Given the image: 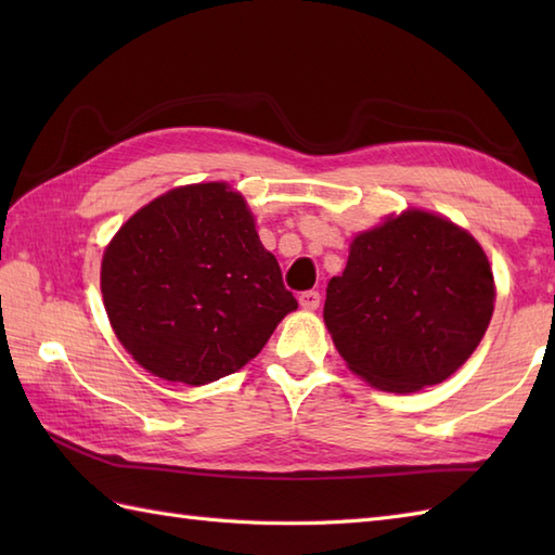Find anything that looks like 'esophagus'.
<instances>
[{"label": "esophagus", "instance_id": "obj_1", "mask_svg": "<svg viewBox=\"0 0 555 555\" xmlns=\"http://www.w3.org/2000/svg\"><path fill=\"white\" fill-rule=\"evenodd\" d=\"M300 308L302 310H317L320 308V293L317 291H305V293H300Z\"/></svg>", "mask_w": 555, "mask_h": 555}]
</instances>
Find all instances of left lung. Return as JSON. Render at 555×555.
<instances>
[{
  "instance_id": "1",
  "label": "left lung",
  "mask_w": 555,
  "mask_h": 555,
  "mask_svg": "<svg viewBox=\"0 0 555 555\" xmlns=\"http://www.w3.org/2000/svg\"><path fill=\"white\" fill-rule=\"evenodd\" d=\"M493 274L473 235L410 209L360 233L326 286L324 322L348 367L384 391L448 379L485 336Z\"/></svg>"
}]
</instances>
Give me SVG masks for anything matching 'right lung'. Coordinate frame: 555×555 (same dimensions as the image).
<instances>
[{
    "label": "right lung",
    "instance_id": "obj_1",
    "mask_svg": "<svg viewBox=\"0 0 555 555\" xmlns=\"http://www.w3.org/2000/svg\"><path fill=\"white\" fill-rule=\"evenodd\" d=\"M102 296L133 360L188 386L241 370L298 308L227 183L176 188L135 211L104 250Z\"/></svg>",
    "mask_w": 555,
    "mask_h": 555
}]
</instances>
